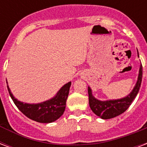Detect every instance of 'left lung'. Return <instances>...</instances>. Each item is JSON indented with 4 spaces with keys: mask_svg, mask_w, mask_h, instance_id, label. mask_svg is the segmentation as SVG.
Masks as SVG:
<instances>
[{
    "mask_svg": "<svg viewBox=\"0 0 147 147\" xmlns=\"http://www.w3.org/2000/svg\"><path fill=\"white\" fill-rule=\"evenodd\" d=\"M137 53H138V51H137ZM142 77H143V67L141 64L140 66V70H139L137 82L132 92L126 97L118 98V99H110V100L106 101L98 100L94 97L91 88L88 86V103H89V106L92 111L96 116L103 119L114 118L123 113L129 107L131 103L134 100V98L137 96L139 90L140 88Z\"/></svg>",
    "mask_w": 147,
    "mask_h": 147,
    "instance_id": "8db88e82",
    "label": "left lung"
}]
</instances>
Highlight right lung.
<instances>
[{"label":"right lung","instance_id":"1","mask_svg":"<svg viewBox=\"0 0 147 147\" xmlns=\"http://www.w3.org/2000/svg\"><path fill=\"white\" fill-rule=\"evenodd\" d=\"M71 84V82H69L64 85L53 98L35 104L25 103L18 101L11 93L8 85L7 89L14 104L24 115L38 123H49L57 120L64 113Z\"/></svg>","mask_w":147,"mask_h":147}]
</instances>
